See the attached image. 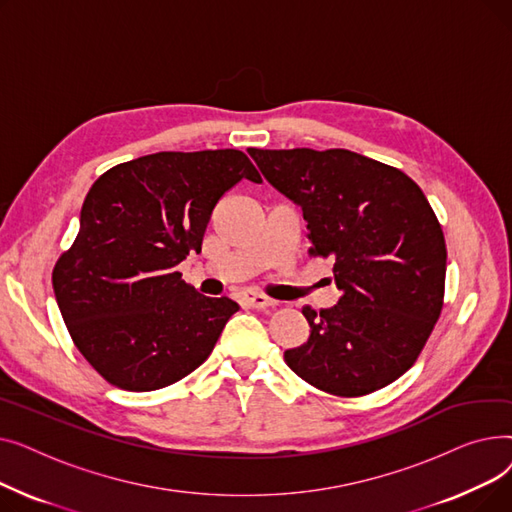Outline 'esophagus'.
I'll return each mask as SVG.
<instances>
[{
	"mask_svg": "<svg viewBox=\"0 0 512 512\" xmlns=\"http://www.w3.org/2000/svg\"><path fill=\"white\" fill-rule=\"evenodd\" d=\"M242 301H245V305H249L253 309H265V307L272 305V301L267 299L265 294H259V292H253V290L242 292Z\"/></svg>",
	"mask_w": 512,
	"mask_h": 512,
	"instance_id": "34e87169",
	"label": "esophagus"
}]
</instances>
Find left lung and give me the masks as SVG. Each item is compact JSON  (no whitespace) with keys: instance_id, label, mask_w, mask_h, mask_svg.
<instances>
[{"instance_id":"1","label":"left lung","mask_w":512,"mask_h":512,"mask_svg":"<svg viewBox=\"0 0 512 512\" xmlns=\"http://www.w3.org/2000/svg\"><path fill=\"white\" fill-rule=\"evenodd\" d=\"M263 178L303 209L311 255L334 259V307H303L309 338L284 351L311 386L363 396L405 373L442 311L446 242L421 188L346 149H249Z\"/></svg>"}]
</instances>
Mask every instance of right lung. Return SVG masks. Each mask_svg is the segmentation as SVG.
<instances>
[{"label": "right lung", "mask_w": 512, "mask_h": 512, "mask_svg": "<svg viewBox=\"0 0 512 512\" xmlns=\"http://www.w3.org/2000/svg\"><path fill=\"white\" fill-rule=\"evenodd\" d=\"M242 178L261 182L242 151H161L91 186L51 280L76 348L110 384L164 388L213 351L238 305L203 297L176 265L201 253L215 203Z\"/></svg>", "instance_id": "1"}]
</instances>
